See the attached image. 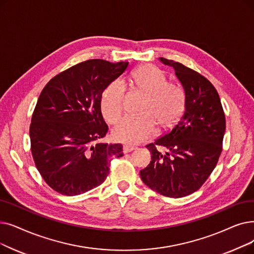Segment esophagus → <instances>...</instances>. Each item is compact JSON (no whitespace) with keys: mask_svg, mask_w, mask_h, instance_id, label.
Wrapping results in <instances>:
<instances>
[{"mask_svg":"<svg viewBox=\"0 0 254 254\" xmlns=\"http://www.w3.org/2000/svg\"><path fill=\"white\" fill-rule=\"evenodd\" d=\"M135 149H137L136 146H131V145H125V146H124V152H125V153L130 152V151H133V150H135Z\"/></svg>","mask_w":254,"mask_h":254,"instance_id":"34e87169","label":"esophagus"}]
</instances>
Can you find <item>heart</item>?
I'll use <instances>...</instances> for the list:
<instances>
[{"label": "heart", "mask_w": 254, "mask_h": 254, "mask_svg": "<svg viewBox=\"0 0 254 254\" xmlns=\"http://www.w3.org/2000/svg\"><path fill=\"white\" fill-rule=\"evenodd\" d=\"M130 81L139 90L145 92L139 114L127 115L113 129L115 140L137 144L151 138L157 131L158 124L166 128L182 115L186 93L182 85L166 81V75L156 65L145 64L130 74ZM126 85L121 80L110 83L102 94L101 109L105 119L115 124L125 109Z\"/></svg>", "instance_id": "heart-1"}]
</instances>
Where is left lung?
<instances>
[{"instance_id":"8db88e82","label":"left lung","mask_w":254,"mask_h":254,"mask_svg":"<svg viewBox=\"0 0 254 254\" xmlns=\"http://www.w3.org/2000/svg\"><path fill=\"white\" fill-rule=\"evenodd\" d=\"M160 60L172 66L181 81L185 110L168 133L146 145L151 161L140 176L151 190L180 198L199 189L215 169L222 151L225 115L216 88L202 74L180 62ZM158 146L167 151L159 152Z\"/></svg>"}]
</instances>
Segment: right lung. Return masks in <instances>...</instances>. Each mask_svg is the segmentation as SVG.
Here are the masks:
<instances>
[{
    "label": "right lung",
    "instance_id": "add662e5",
    "mask_svg": "<svg viewBox=\"0 0 254 254\" xmlns=\"http://www.w3.org/2000/svg\"><path fill=\"white\" fill-rule=\"evenodd\" d=\"M127 66L87 60L55 75L42 89L30 125L31 152L53 190L67 196L90 191L107 179L111 159L124 156L121 144L97 141L109 129L102 94Z\"/></svg>",
    "mask_w": 254,
    "mask_h": 254
}]
</instances>
